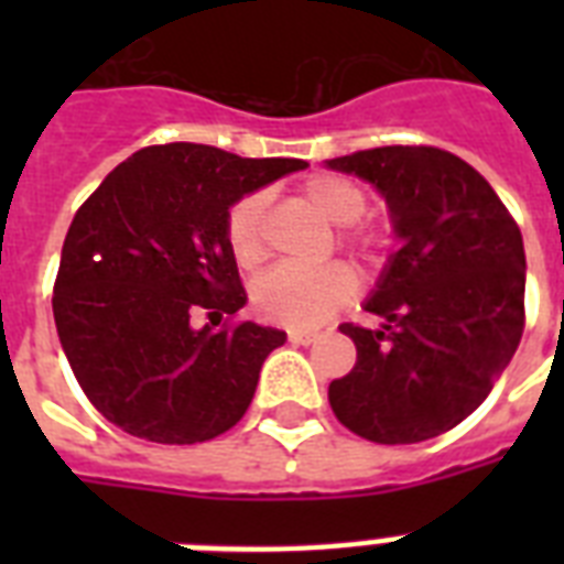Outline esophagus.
I'll return each instance as SVG.
<instances>
[{
    "mask_svg": "<svg viewBox=\"0 0 564 564\" xmlns=\"http://www.w3.org/2000/svg\"><path fill=\"white\" fill-rule=\"evenodd\" d=\"M286 339H290L292 345H310V343H316L318 334H313V330H290Z\"/></svg>",
    "mask_w": 564,
    "mask_h": 564,
    "instance_id": "1",
    "label": "esophagus"
}]
</instances>
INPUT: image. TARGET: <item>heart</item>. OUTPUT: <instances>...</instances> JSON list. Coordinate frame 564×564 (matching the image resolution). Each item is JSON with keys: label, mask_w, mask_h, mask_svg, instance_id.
Masks as SVG:
<instances>
[{"label": "heart", "mask_w": 564, "mask_h": 564, "mask_svg": "<svg viewBox=\"0 0 564 564\" xmlns=\"http://www.w3.org/2000/svg\"><path fill=\"white\" fill-rule=\"evenodd\" d=\"M301 195L310 207L339 225L336 242L348 248L362 260H377L392 242V228L383 221H357L366 213V193L360 184L343 175H310L301 184ZM263 216L265 195L246 193L228 207L225 216V242L230 257L242 269H251L263 260ZM357 278L348 265L327 263L318 269H299V265H274L260 274L251 286V304L265 322L292 327V330H310L334 316L354 299Z\"/></svg>", "instance_id": "1"}]
</instances>
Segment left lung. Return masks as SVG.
Wrapping results in <instances>:
<instances>
[{
  "label": "left lung",
  "mask_w": 564,
  "mask_h": 564,
  "mask_svg": "<svg viewBox=\"0 0 564 564\" xmlns=\"http://www.w3.org/2000/svg\"><path fill=\"white\" fill-rule=\"evenodd\" d=\"M375 184L398 248L366 310L339 325L357 362L327 389L336 419L377 445L424 442L468 419L524 334V239L480 172L436 145H383L327 161Z\"/></svg>",
  "instance_id": "1"
}]
</instances>
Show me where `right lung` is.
<instances>
[{
    "mask_svg": "<svg viewBox=\"0 0 564 564\" xmlns=\"http://www.w3.org/2000/svg\"><path fill=\"white\" fill-rule=\"evenodd\" d=\"M307 163L216 145H149L78 207L55 278V325L96 410L158 445L230 430L286 334L254 322L198 327L246 304L225 242L228 207Z\"/></svg>",
    "mask_w": 564,
    "mask_h": 564,
    "instance_id": "1",
    "label": "right lung"
}]
</instances>
